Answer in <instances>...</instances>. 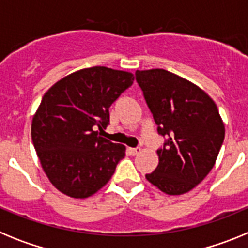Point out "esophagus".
Masks as SVG:
<instances>
[{
	"label": "esophagus",
	"instance_id": "esophagus-1",
	"mask_svg": "<svg viewBox=\"0 0 248 248\" xmlns=\"http://www.w3.org/2000/svg\"><path fill=\"white\" fill-rule=\"evenodd\" d=\"M128 150H129V153H130L131 155H138L140 151H141V149H140V148H129Z\"/></svg>",
	"mask_w": 248,
	"mask_h": 248
}]
</instances>
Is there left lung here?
<instances>
[{"label":"left lung","mask_w":248,"mask_h":248,"mask_svg":"<svg viewBox=\"0 0 248 248\" xmlns=\"http://www.w3.org/2000/svg\"><path fill=\"white\" fill-rule=\"evenodd\" d=\"M135 79L157 133L166 140L157 150L159 165L145 177L168 195H181L211 171L225 138L214 100L194 83L165 69L137 71Z\"/></svg>","instance_id":"8db88e82"}]
</instances>
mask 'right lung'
<instances>
[{
    "label": "right lung",
    "mask_w": 248,
    "mask_h": 248,
    "mask_svg": "<svg viewBox=\"0 0 248 248\" xmlns=\"http://www.w3.org/2000/svg\"><path fill=\"white\" fill-rule=\"evenodd\" d=\"M129 72L107 67L80 69L52 85L33 120L32 141L56 189L74 199L100 190L125 156V146L100 137L109 108L133 84Z\"/></svg>",
    "instance_id": "add662e5"
}]
</instances>
